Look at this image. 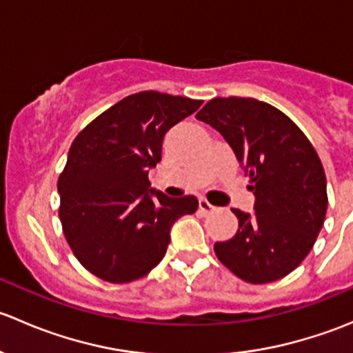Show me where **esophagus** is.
Masks as SVG:
<instances>
[{
    "label": "esophagus",
    "instance_id": "esophagus-1",
    "mask_svg": "<svg viewBox=\"0 0 353 353\" xmlns=\"http://www.w3.org/2000/svg\"><path fill=\"white\" fill-rule=\"evenodd\" d=\"M198 208H199V212H201V213H205V215H206V213H212L213 210H216L215 206H213V205H210V203L206 201L205 198H201V199H199V201H198Z\"/></svg>",
    "mask_w": 353,
    "mask_h": 353
}]
</instances>
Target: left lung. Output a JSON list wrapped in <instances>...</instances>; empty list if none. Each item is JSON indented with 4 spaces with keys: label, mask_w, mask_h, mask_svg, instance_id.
I'll return each instance as SVG.
<instances>
[{
    "label": "left lung",
    "mask_w": 353,
    "mask_h": 353,
    "mask_svg": "<svg viewBox=\"0 0 353 353\" xmlns=\"http://www.w3.org/2000/svg\"><path fill=\"white\" fill-rule=\"evenodd\" d=\"M196 119L215 128L249 176L254 213L232 208L236 236L215 243L216 258L248 283H270L294 272L325 223L328 194L318 152L301 128L266 102L215 97Z\"/></svg>",
    "instance_id": "8db88e82"
}]
</instances>
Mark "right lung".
Returning <instances> with one entry per match:
<instances>
[{
    "label": "right lung",
    "instance_id": "1",
    "mask_svg": "<svg viewBox=\"0 0 353 353\" xmlns=\"http://www.w3.org/2000/svg\"><path fill=\"white\" fill-rule=\"evenodd\" d=\"M203 101L138 92L95 117L73 140L59 174V220L74 258L92 275L130 283L167 251L170 227L194 213L191 194L169 198L150 188L167 131Z\"/></svg>",
    "mask_w": 353,
    "mask_h": 353
}]
</instances>
